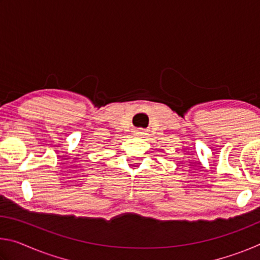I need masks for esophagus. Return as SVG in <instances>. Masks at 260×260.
<instances>
[{"mask_svg": "<svg viewBox=\"0 0 260 260\" xmlns=\"http://www.w3.org/2000/svg\"><path fill=\"white\" fill-rule=\"evenodd\" d=\"M141 134H144V133H143V131H142V129H139V131H136V133H135V135H141Z\"/></svg>", "mask_w": 260, "mask_h": 260, "instance_id": "obj_1", "label": "esophagus"}]
</instances>
